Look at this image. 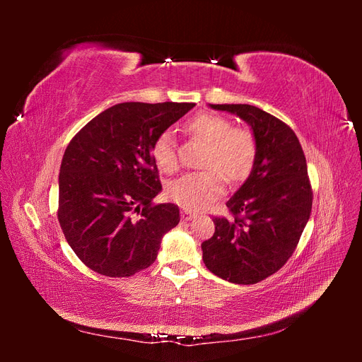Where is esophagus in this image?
Listing matches in <instances>:
<instances>
[{
    "instance_id": "34e87169",
    "label": "esophagus",
    "mask_w": 362,
    "mask_h": 362,
    "mask_svg": "<svg viewBox=\"0 0 362 362\" xmlns=\"http://www.w3.org/2000/svg\"><path fill=\"white\" fill-rule=\"evenodd\" d=\"M193 217H194V213L192 210H187V208H182V210H181V218H184V221H192Z\"/></svg>"
}]
</instances>
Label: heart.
Masks as SVG:
<instances>
[{
	"label": "heart",
	"mask_w": 362,
	"mask_h": 362,
	"mask_svg": "<svg viewBox=\"0 0 362 362\" xmlns=\"http://www.w3.org/2000/svg\"><path fill=\"white\" fill-rule=\"evenodd\" d=\"M185 133L206 141L201 158L205 170L185 173L168 184L170 201L187 210L211 205L225 192V178L240 182L249 177L257 158V139L246 127H234L231 120L216 113H198L184 125ZM152 158L166 173L178 169V148L170 131H163L151 148Z\"/></svg>",
	"instance_id": "1"
}]
</instances>
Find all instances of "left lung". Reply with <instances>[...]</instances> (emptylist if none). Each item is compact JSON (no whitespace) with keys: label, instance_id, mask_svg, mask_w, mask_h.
Instances as JSON below:
<instances>
[{"label":"left lung","instance_id":"obj_1","mask_svg":"<svg viewBox=\"0 0 362 362\" xmlns=\"http://www.w3.org/2000/svg\"><path fill=\"white\" fill-rule=\"evenodd\" d=\"M242 117L257 139L247 180L226 202L234 218L214 217L202 243L206 269L233 284H257L276 273L299 243L313 206L306 160L294 131L249 104H210Z\"/></svg>","mask_w":362,"mask_h":362}]
</instances>
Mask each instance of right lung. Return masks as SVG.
Here are the masks:
<instances>
[{
	"instance_id": "add662e5",
	"label": "right lung",
	"mask_w": 362,
	"mask_h": 362,
	"mask_svg": "<svg viewBox=\"0 0 362 362\" xmlns=\"http://www.w3.org/2000/svg\"><path fill=\"white\" fill-rule=\"evenodd\" d=\"M192 103H122L86 124L64 151L59 175L62 231L84 264L125 278L156 261L163 235L180 222L161 192L152 144Z\"/></svg>"
}]
</instances>
